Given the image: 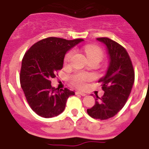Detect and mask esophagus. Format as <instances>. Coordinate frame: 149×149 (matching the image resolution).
<instances>
[{
  "instance_id": "esophagus-1",
  "label": "esophagus",
  "mask_w": 149,
  "mask_h": 149,
  "mask_svg": "<svg viewBox=\"0 0 149 149\" xmlns=\"http://www.w3.org/2000/svg\"><path fill=\"white\" fill-rule=\"evenodd\" d=\"M76 93H77V94H78V95H81L82 96H85V95H86L85 93H84V92H82V91H77Z\"/></svg>"
}]
</instances>
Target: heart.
Returning a JSON list of instances; mask_svg holds the SVG:
<instances>
[{"mask_svg": "<svg viewBox=\"0 0 149 149\" xmlns=\"http://www.w3.org/2000/svg\"><path fill=\"white\" fill-rule=\"evenodd\" d=\"M84 52H85L86 56L88 58L89 61L93 60V59L101 61L102 57H103V53H102V49L95 45H88V46L85 47ZM73 54H74L73 50H70L69 52H68V54L65 55V61L66 62L70 61L72 57L73 56ZM91 76H90V75L80 72V73L74 75L72 77V84L77 88H82L85 86L86 81L91 80Z\"/></svg>", "mask_w": 149, "mask_h": 149, "instance_id": "b5f03b06", "label": "heart"}]
</instances>
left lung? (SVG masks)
Segmentation results:
<instances>
[{
    "label": "left lung",
    "mask_w": 149,
    "mask_h": 149,
    "mask_svg": "<svg viewBox=\"0 0 149 149\" xmlns=\"http://www.w3.org/2000/svg\"><path fill=\"white\" fill-rule=\"evenodd\" d=\"M96 39L105 45L109 65L104 77L98 81L104 94L101 98L96 95L95 105L87 112L93 118L106 120L118 114L125 104L134 84V71L124 47L108 38Z\"/></svg>",
    "instance_id": "8db88e82"
}]
</instances>
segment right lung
<instances>
[{
  "label": "right lung",
  "instance_id": "add662e5",
  "mask_svg": "<svg viewBox=\"0 0 149 149\" xmlns=\"http://www.w3.org/2000/svg\"><path fill=\"white\" fill-rule=\"evenodd\" d=\"M83 39L66 40L49 37L34 44L24 54L20 71L21 88L28 104L36 114L46 118L58 116L66 101L75 92L51 86L58 70L62 69L66 53Z\"/></svg>",
  "mask_w": 149,
  "mask_h": 149
}]
</instances>
